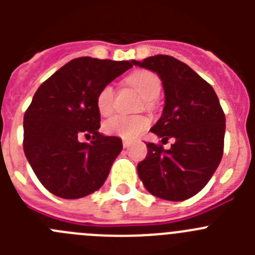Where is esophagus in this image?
Here are the masks:
<instances>
[{
	"label": "esophagus",
	"mask_w": 255,
	"mask_h": 255,
	"mask_svg": "<svg viewBox=\"0 0 255 255\" xmlns=\"http://www.w3.org/2000/svg\"><path fill=\"white\" fill-rule=\"evenodd\" d=\"M124 148H129L130 147V141L129 140H123Z\"/></svg>",
	"instance_id": "esophagus-1"
}]
</instances>
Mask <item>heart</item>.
Instances as JSON below:
<instances>
[{
	"mask_svg": "<svg viewBox=\"0 0 255 255\" xmlns=\"http://www.w3.org/2000/svg\"><path fill=\"white\" fill-rule=\"evenodd\" d=\"M128 83L134 88L144 98V103L147 107H152V101L159 96L161 92V80L154 73L140 70L128 78ZM115 89L111 84H107L97 94V110L101 116H108L114 111ZM148 126V119L141 115L135 116H126V115H115L110 117L103 124V130L107 134L120 136L123 139H135L138 135L145 130Z\"/></svg>",
	"mask_w": 255,
	"mask_h": 255,
	"instance_id": "b5f03b06",
	"label": "heart"
}]
</instances>
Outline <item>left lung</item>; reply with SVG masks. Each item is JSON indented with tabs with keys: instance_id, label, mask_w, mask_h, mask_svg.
Instances as JSON below:
<instances>
[{
	"instance_id": "8db88e82",
	"label": "left lung",
	"mask_w": 255,
	"mask_h": 255,
	"mask_svg": "<svg viewBox=\"0 0 255 255\" xmlns=\"http://www.w3.org/2000/svg\"><path fill=\"white\" fill-rule=\"evenodd\" d=\"M132 64L152 70L162 80L164 107L150 131L166 143H147L138 175L150 194L181 202L198 194L213 176L224 154L226 119L213 88L188 65L167 55Z\"/></svg>"
}]
</instances>
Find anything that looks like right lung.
I'll return each instance as SVG.
<instances>
[{
  "mask_svg": "<svg viewBox=\"0 0 255 255\" xmlns=\"http://www.w3.org/2000/svg\"><path fill=\"white\" fill-rule=\"evenodd\" d=\"M132 61L74 58L35 92L24 115V153L42 185L78 199L98 190L123 149L121 139L100 134L97 94L132 67ZM80 136L92 138L82 143Z\"/></svg>",
  "mask_w": 255,
  "mask_h": 255,
  "instance_id": "add662e5",
  "label": "right lung"
}]
</instances>
